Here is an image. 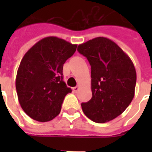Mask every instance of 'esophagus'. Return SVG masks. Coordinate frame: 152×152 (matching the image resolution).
I'll list each match as a JSON object with an SVG mask.
<instances>
[{
	"label": "esophagus",
	"instance_id": "1",
	"mask_svg": "<svg viewBox=\"0 0 152 152\" xmlns=\"http://www.w3.org/2000/svg\"><path fill=\"white\" fill-rule=\"evenodd\" d=\"M79 89H80V88H79L78 86H76V87H74L73 88H72V90H73V91L75 93H76V92H78L79 91Z\"/></svg>",
	"mask_w": 152,
	"mask_h": 152
}]
</instances>
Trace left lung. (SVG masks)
Returning <instances> with one entry per match:
<instances>
[{
  "label": "left lung",
  "mask_w": 152,
  "mask_h": 152,
  "mask_svg": "<svg viewBox=\"0 0 152 152\" xmlns=\"http://www.w3.org/2000/svg\"><path fill=\"white\" fill-rule=\"evenodd\" d=\"M77 50L87 57L91 67L92 98L81 103L83 113L97 123L113 120L125 110L134 97V64L114 42L104 37L79 45Z\"/></svg>",
  "instance_id": "left-lung-1"
}]
</instances>
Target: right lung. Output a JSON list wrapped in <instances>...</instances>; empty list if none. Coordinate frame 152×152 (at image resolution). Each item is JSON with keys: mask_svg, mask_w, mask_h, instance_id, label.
<instances>
[{"mask_svg": "<svg viewBox=\"0 0 152 152\" xmlns=\"http://www.w3.org/2000/svg\"><path fill=\"white\" fill-rule=\"evenodd\" d=\"M77 45L57 37L35 43L21 60L15 88L20 106L30 118L46 122L61 112L65 95L72 92L63 81V65Z\"/></svg>", "mask_w": 152, "mask_h": 152, "instance_id": "obj_1", "label": "right lung"}]
</instances>
